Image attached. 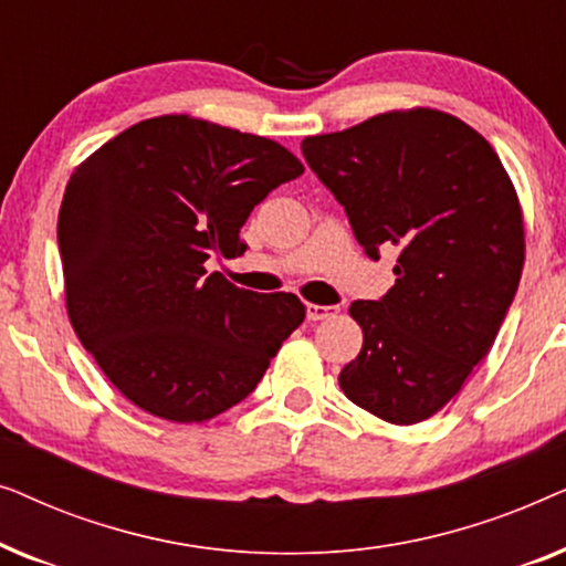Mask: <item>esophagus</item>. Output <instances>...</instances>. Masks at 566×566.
I'll return each mask as SVG.
<instances>
[{"label": "esophagus", "instance_id": "34e87169", "mask_svg": "<svg viewBox=\"0 0 566 566\" xmlns=\"http://www.w3.org/2000/svg\"><path fill=\"white\" fill-rule=\"evenodd\" d=\"M339 312L337 306H319V304H308L306 306V316L308 322H322V319H329V316H335Z\"/></svg>", "mask_w": 566, "mask_h": 566}]
</instances>
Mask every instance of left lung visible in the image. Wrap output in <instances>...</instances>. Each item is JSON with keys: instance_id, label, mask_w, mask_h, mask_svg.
<instances>
[{"instance_id": "1", "label": "left lung", "mask_w": 566, "mask_h": 566, "mask_svg": "<svg viewBox=\"0 0 566 566\" xmlns=\"http://www.w3.org/2000/svg\"><path fill=\"white\" fill-rule=\"evenodd\" d=\"M301 151L363 250L397 247V283L353 301L358 358L345 397L391 424L438 415L490 353L525 262L523 208L490 142L436 107L378 113Z\"/></svg>"}]
</instances>
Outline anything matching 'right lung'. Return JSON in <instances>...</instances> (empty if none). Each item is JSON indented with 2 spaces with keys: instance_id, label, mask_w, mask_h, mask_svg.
<instances>
[{
  "instance_id": "add662e5",
  "label": "right lung",
  "mask_w": 566,
  "mask_h": 566,
  "mask_svg": "<svg viewBox=\"0 0 566 566\" xmlns=\"http://www.w3.org/2000/svg\"><path fill=\"white\" fill-rule=\"evenodd\" d=\"M301 172L273 138L192 115L136 123L74 169L59 208L69 322L130 405L190 424L254 391L306 306L206 260L242 254L252 208Z\"/></svg>"
}]
</instances>
